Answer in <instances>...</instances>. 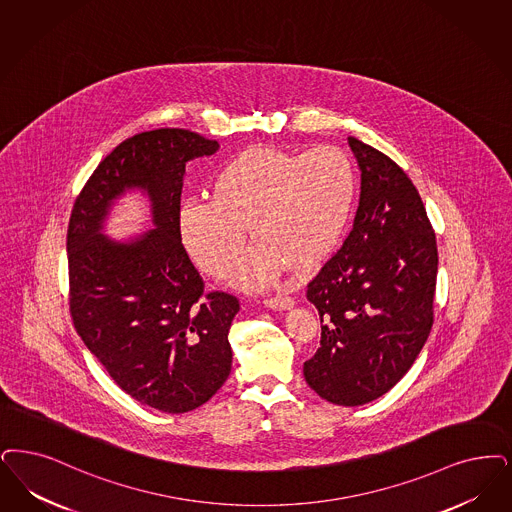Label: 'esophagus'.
<instances>
[{
  "mask_svg": "<svg viewBox=\"0 0 512 512\" xmlns=\"http://www.w3.org/2000/svg\"><path fill=\"white\" fill-rule=\"evenodd\" d=\"M265 307L274 308V310H289L293 307V299L287 297L286 293H276L274 297H266Z\"/></svg>",
  "mask_w": 512,
  "mask_h": 512,
  "instance_id": "obj_1",
  "label": "esophagus"
}]
</instances>
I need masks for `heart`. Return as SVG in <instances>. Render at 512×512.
<instances>
[{
  "label": "heart",
  "instance_id": "heart-1",
  "mask_svg": "<svg viewBox=\"0 0 512 512\" xmlns=\"http://www.w3.org/2000/svg\"><path fill=\"white\" fill-rule=\"evenodd\" d=\"M215 196H190L179 207V232L190 257L247 289L270 286L286 268H307L341 240L354 198L356 173L347 154L320 146L305 154L249 148L215 175Z\"/></svg>",
  "mask_w": 512,
  "mask_h": 512
}]
</instances>
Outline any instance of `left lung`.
I'll list each match as a JSON object with an SVG mask.
<instances>
[{
	"mask_svg": "<svg viewBox=\"0 0 512 512\" xmlns=\"http://www.w3.org/2000/svg\"><path fill=\"white\" fill-rule=\"evenodd\" d=\"M362 171L360 204L343 247L308 284L322 322L308 387L337 406L389 392L413 366L432 328L436 236L402 167L348 137Z\"/></svg>",
	"mask_w": 512,
	"mask_h": 512,
	"instance_id": "obj_1",
	"label": "left lung"
}]
</instances>
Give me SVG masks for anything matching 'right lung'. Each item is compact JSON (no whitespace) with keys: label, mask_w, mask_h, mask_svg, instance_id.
<instances>
[{"label":"right lung","mask_w":512,"mask_h":512,"mask_svg":"<svg viewBox=\"0 0 512 512\" xmlns=\"http://www.w3.org/2000/svg\"><path fill=\"white\" fill-rule=\"evenodd\" d=\"M219 150L188 129L144 131L93 171L68 225L70 312L85 347L120 389L165 413L200 408L232 368L228 331L236 297L207 293L179 232L186 164ZM141 191L150 231L125 241L103 234L115 202Z\"/></svg>","instance_id":"1"}]
</instances>
